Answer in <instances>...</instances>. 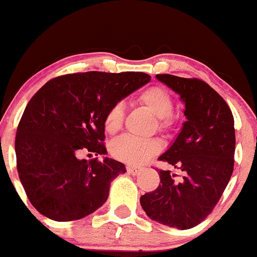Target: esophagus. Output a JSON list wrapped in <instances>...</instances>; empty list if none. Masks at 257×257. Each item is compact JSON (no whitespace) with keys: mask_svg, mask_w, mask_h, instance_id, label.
I'll use <instances>...</instances> for the list:
<instances>
[{"mask_svg":"<svg viewBox=\"0 0 257 257\" xmlns=\"http://www.w3.org/2000/svg\"><path fill=\"white\" fill-rule=\"evenodd\" d=\"M126 171L129 174H132V175H139L140 172H141V169L140 167H136V166H126Z\"/></svg>","mask_w":257,"mask_h":257,"instance_id":"obj_1","label":"esophagus"}]
</instances>
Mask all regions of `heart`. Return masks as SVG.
Here are the masks:
<instances>
[{
	"instance_id": "obj_1",
	"label": "heart",
	"mask_w": 257,
	"mask_h": 257,
	"mask_svg": "<svg viewBox=\"0 0 257 257\" xmlns=\"http://www.w3.org/2000/svg\"><path fill=\"white\" fill-rule=\"evenodd\" d=\"M140 103L148 107L158 117V128L169 131L174 125V100L170 92L159 86H152L140 94ZM124 105L116 103L107 111L104 117V128L107 133L115 135L121 128L124 121ZM161 150V142L157 139L140 140L131 136H124L121 139L112 142L111 154L117 161L129 165H142L150 157Z\"/></svg>"
}]
</instances>
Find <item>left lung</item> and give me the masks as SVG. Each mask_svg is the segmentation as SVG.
<instances>
[{
  "label": "left lung",
  "instance_id": "left-lung-1",
  "mask_svg": "<svg viewBox=\"0 0 257 257\" xmlns=\"http://www.w3.org/2000/svg\"><path fill=\"white\" fill-rule=\"evenodd\" d=\"M157 79L180 95L185 104L180 133L159 161L183 172L180 180L170 170H159L161 184L141 196L148 217L180 230L195 227L208 217L234 170V117L227 103L206 82L157 74Z\"/></svg>",
  "mask_w": 257,
  "mask_h": 257
}]
</instances>
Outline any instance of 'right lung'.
<instances>
[{
  "label": "right lung",
  "mask_w": 257,
  "mask_h": 257,
  "mask_svg": "<svg viewBox=\"0 0 257 257\" xmlns=\"http://www.w3.org/2000/svg\"><path fill=\"white\" fill-rule=\"evenodd\" d=\"M150 82L141 72H86L51 79L32 96L15 137L17 169L34 208L53 221L81 219L108 198L121 162L107 154L104 117L112 105Z\"/></svg>",
  "instance_id": "add662e5"
}]
</instances>
